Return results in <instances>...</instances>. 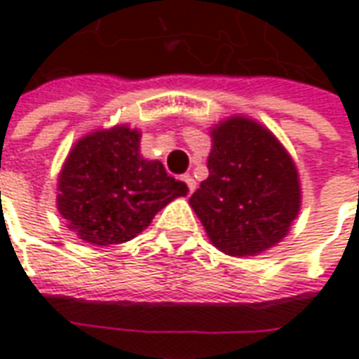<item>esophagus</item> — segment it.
Returning <instances> with one entry per match:
<instances>
[{
	"instance_id": "1",
	"label": "esophagus",
	"mask_w": 359,
	"mask_h": 359,
	"mask_svg": "<svg viewBox=\"0 0 359 359\" xmlns=\"http://www.w3.org/2000/svg\"><path fill=\"white\" fill-rule=\"evenodd\" d=\"M182 180H184V184H187L188 194H192V192H194V188H196V180L192 179L190 175H184V177H182Z\"/></svg>"
}]
</instances>
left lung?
Returning <instances> with one entry per match:
<instances>
[{
	"mask_svg": "<svg viewBox=\"0 0 359 359\" xmlns=\"http://www.w3.org/2000/svg\"><path fill=\"white\" fill-rule=\"evenodd\" d=\"M211 142L210 177L190 205L215 248L256 256L283 241L298 217V169L275 134L248 117L221 121Z\"/></svg>",
	"mask_w": 359,
	"mask_h": 359,
	"instance_id": "1",
	"label": "left lung"
}]
</instances>
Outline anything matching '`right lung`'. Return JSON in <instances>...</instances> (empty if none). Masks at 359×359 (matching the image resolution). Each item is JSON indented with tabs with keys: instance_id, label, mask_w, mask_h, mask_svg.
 I'll list each match as a JSON object with an SVG mask.
<instances>
[{
	"instance_id": "1",
	"label": "right lung",
	"mask_w": 359,
	"mask_h": 359,
	"mask_svg": "<svg viewBox=\"0 0 359 359\" xmlns=\"http://www.w3.org/2000/svg\"><path fill=\"white\" fill-rule=\"evenodd\" d=\"M136 128L117 125L76 142L59 172L57 210L81 241L109 246L133 241L184 182L167 175L161 161L140 156Z\"/></svg>"
}]
</instances>
